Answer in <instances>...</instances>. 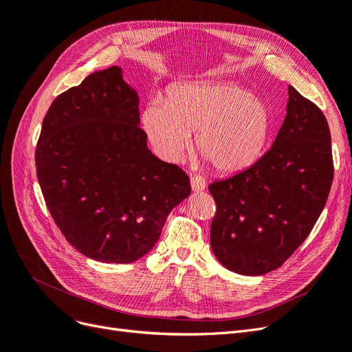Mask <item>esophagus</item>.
I'll use <instances>...</instances> for the list:
<instances>
[{
	"instance_id": "esophagus-1",
	"label": "esophagus",
	"mask_w": 352,
	"mask_h": 352,
	"mask_svg": "<svg viewBox=\"0 0 352 352\" xmlns=\"http://www.w3.org/2000/svg\"><path fill=\"white\" fill-rule=\"evenodd\" d=\"M206 185H207V180L204 176L201 175L190 176V186H192V190H195V192H199V190L206 189Z\"/></svg>"
}]
</instances>
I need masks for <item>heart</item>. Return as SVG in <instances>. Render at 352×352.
<instances>
[{
  "mask_svg": "<svg viewBox=\"0 0 352 352\" xmlns=\"http://www.w3.org/2000/svg\"><path fill=\"white\" fill-rule=\"evenodd\" d=\"M158 154L179 162L197 133V148L219 172L250 167L261 155L272 117L264 101L233 82L180 85L164 101L154 100L142 116Z\"/></svg>",
  "mask_w": 352,
  "mask_h": 352,
  "instance_id": "1",
  "label": "heart"
}]
</instances>
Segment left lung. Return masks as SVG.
<instances>
[{
	"instance_id": "8db88e82",
	"label": "left lung",
	"mask_w": 352,
	"mask_h": 352,
	"mask_svg": "<svg viewBox=\"0 0 352 352\" xmlns=\"http://www.w3.org/2000/svg\"><path fill=\"white\" fill-rule=\"evenodd\" d=\"M270 150L251 167L208 186L216 201L210 242L226 269L247 276L276 270L310 235L333 180L323 111L294 87Z\"/></svg>"
}]
</instances>
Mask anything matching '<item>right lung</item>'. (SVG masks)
<instances>
[{"instance_id":"obj_1","label":"right lung","mask_w":352,"mask_h":352,"mask_svg":"<svg viewBox=\"0 0 352 352\" xmlns=\"http://www.w3.org/2000/svg\"><path fill=\"white\" fill-rule=\"evenodd\" d=\"M38 182L72 247L102 263H132L190 194L182 168L146 146L140 98L120 67L91 73L52 101L35 150Z\"/></svg>"}]
</instances>
